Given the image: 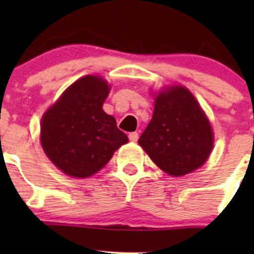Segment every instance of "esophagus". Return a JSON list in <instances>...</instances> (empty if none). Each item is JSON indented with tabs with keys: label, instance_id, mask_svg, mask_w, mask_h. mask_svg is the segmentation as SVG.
Masks as SVG:
<instances>
[{
	"label": "esophagus",
	"instance_id": "obj_1",
	"mask_svg": "<svg viewBox=\"0 0 254 254\" xmlns=\"http://www.w3.org/2000/svg\"><path fill=\"white\" fill-rule=\"evenodd\" d=\"M137 139H139V134H137V132H130L129 134L130 141H137Z\"/></svg>",
	"mask_w": 254,
	"mask_h": 254
}]
</instances>
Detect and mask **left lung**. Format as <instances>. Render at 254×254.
<instances>
[{"label": "left lung", "mask_w": 254, "mask_h": 254, "mask_svg": "<svg viewBox=\"0 0 254 254\" xmlns=\"http://www.w3.org/2000/svg\"><path fill=\"white\" fill-rule=\"evenodd\" d=\"M151 160L170 176L182 177L203 166L214 135L205 113L189 89L172 86L155 97L152 119L139 139Z\"/></svg>", "instance_id": "1"}]
</instances>
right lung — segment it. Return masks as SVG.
Listing matches in <instances>:
<instances>
[{
  "label": "right lung",
  "instance_id": "right-lung-1",
  "mask_svg": "<svg viewBox=\"0 0 254 254\" xmlns=\"http://www.w3.org/2000/svg\"><path fill=\"white\" fill-rule=\"evenodd\" d=\"M111 87L98 76L71 84L44 113L40 142L49 160L65 175L87 178L101 171L129 141L117 120L103 111Z\"/></svg>",
  "mask_w": 254,
  "mask_h": 254
}]
</instances>
